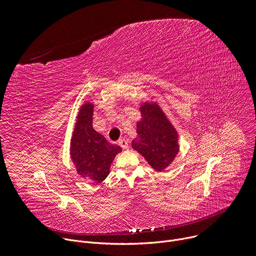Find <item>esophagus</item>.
<instances>
[{
    "label": "esophagus",
    "mask_w": 256,
    "mask_h": 256,
    "mask_svg": "<svg viewBox=\"0 0 256 256\" xmlns=\"http://www.w3.org/2000/svg\"><path fill=\"white\" fill-rule=\"evenodd\" d=\"M118 144L122 147L124 150H128V141L126 140V139H120L119 141H118Z\"/></svg>",
    "instance_id": "esophagus-1"
}]
</instances>
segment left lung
<instances>
[{
	"mask_svg": "<svg viewBox=\"0 0 256 256\" xmlns=\"http://www.w3.org/2000/svg\"><path fill=\"white\" fill-rule=\"evenodd\" d=\"M139 110L138 136L132 141V147L156 171H163L180 152L178 132L156 102H145Z\"/></svg>",
	"mask_w": 256,
	"mask_h": 256,
	"instance_id": "obj_1",
	"label": "left lung"
}]
</instances>
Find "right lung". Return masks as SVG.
Segmentation results:
<instances>
[{
	"label": "right lung",
	"mask_w": 256,
	"mask_h": 256,
	"mask_svg": "<svg viewBox=\"0 0 256 256\" xmlns=\"http://www.w3.org/2000/svg\"><path fill=\"white\" fill-rule=\"evenodd\" d=\"M94 104L86 102L80 106L72 137L70 158L80 178L102 182L109 176L110 167L121 147L111 144L92 126Z\"/></svg>",
	"instance_id": "1"
}]
</instances>
